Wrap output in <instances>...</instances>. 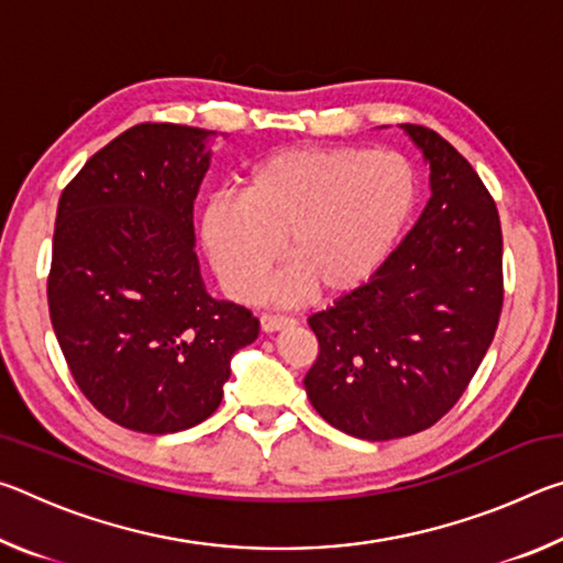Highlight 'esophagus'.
Listing matches in <instances>:
<instances>
[{
    "label": "esophagus",
    "instance_id": "obj_1",
    "mask_svg": "<svg viewBox=\"0 0 563 563\" xmlns=\"http://www.w3.org/2000/svg\"><path fill=\"white\" fill-rule=\"evenodd\" d=\"M292 318H288V316H263L261 318V328L265 330V332H275V330H283V328H288V325H292Z\"/></svg>",
    "mask_w": 563,
    "mask_h": 563
}]
</instances>
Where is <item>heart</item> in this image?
Wrapping results in <instances>:
<instances>
[{
  "label": "heart",
  "instance_id": "obj_1",
  "mask_svg": "<svg viewBox=\"0 0 563 563\" xmlns=\"http://www.w3.org/2000/svg\"><path fill=\"white\" fill-rule=\"evenodd\" d=\"M419 201V174L397 151L285 148L243 176L241 196L206 206L201 235L223 288L253 300L278 265V300L347 295L383 268Z\"/></svg>",
  "mask_w": 563,
  "mask_h": 563
}]
</instances>
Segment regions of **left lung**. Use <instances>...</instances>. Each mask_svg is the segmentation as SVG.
Returning <instances> with one entry per match:
<instances>
[{"label":"left lung","mask_w":563,"mask_h":563,"mask_svg":"<svg viewBox=\"0 0 563 563\" xmlns=\"http://www.w3.org/2000/svg\"><path fill=\"white\" fill-rule=\"evenodd\" d=\"M432 170V198L373 278L312 316L302 385L335 430L399 440L460 402L504 305L501 223L487 186L440 133L402 123Z\"/></svg>","instance_id":"obj_1"}]
</instances>
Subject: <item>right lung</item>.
<instances>
[{"label": "right lung", "instance_id": "right-lung-1", "mask_svg": "<svg viewBox=\"0 0 563 563\" xmlns=\"http://www.w3.org/2000/svg\"><path fill=\"white\" fill-rule=\"evenodd\" d=\"M216 131L136 123L97 151L56 208L49 318L74 383L144 434L188 430L223 399L235 350L258 338L213 300L194 251V201Z\"/></svg>", "mask_w": 563, "mask_h": 563}]
</instances>
